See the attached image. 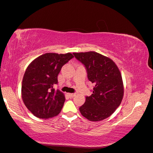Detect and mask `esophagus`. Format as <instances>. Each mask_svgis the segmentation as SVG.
<instances>
[{
    "mask_svg": "<svg viewBox=\"0 0 153 153\" xmlns=\"http://www.w3.org/2000/svg\"><path fill=\"white\" fill-rule=\"evenodd\" d=\"M68 96L71 98H72V97H74L75 95H76V94H75V93H68Z\"/></svg>",
    "mask_w": 153,
    "mask_h": 153,
    "instance_id": "obj_1",
    "label": "esophagus"
}]
</instances>
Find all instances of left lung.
Returning <instances> with one entry per match:
<instances>
[{"mask_svg": "<svg viewBox=\"0 0 153 153\" xmlns=\"http://www.w3.org/2000/svg\"><path fill=\"white\" fill-rule=\"evenodd\" d=\"M73 54L84 64L88 79L95 85L93 94L86 97L80 112L90 121L105 120L120 106L124 96V84L118 67L111 59L93 51Z\"/></svg>", "mask_w": 153, "mask_h": 153, "instance_id": "1", "label": "left lung"}]
</instances>
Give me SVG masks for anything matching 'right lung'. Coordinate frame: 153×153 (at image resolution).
I'll use <instances>...</instances> for the list:
<instances>
[{"label": "right lung", "instance_id": "obj_1", "mask_svg": "<svg viewBox=\"0 0 153 153\" xmlns=\"http://www.w3.org/2000/svg\"><path fill=\"white\" fill-rule=\"evenodd\" d=\"M73 57L71 53H46L29 64L23 78L21 97L35 116L48 119L61 111L65 97L53 85L58 83L62 67Z\"/></svg>", "mask_w": 153, "mask_h": 153}]
</instances>
